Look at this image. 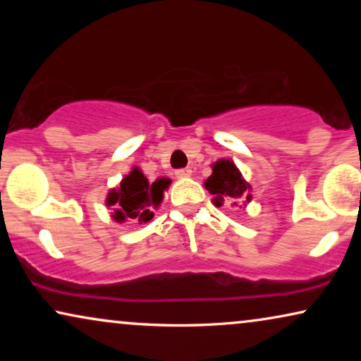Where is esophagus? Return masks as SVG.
Listing matches in <instances>:
<instances>
[{
  "instance_id": "esophagus-1",
  "label": "esophagus",
  "mask_w": 361,
  "mask_h": 361,
  "mask_svg": "<svg viewBox=\"0 0 361 361\" xmlns=\"http://www.w3.org/2000/svg\"><path fill=\"white\" fill-rule=\"evenodd\" d=\"M190 176H192L190 167H184V169H177L176 171L177 179H185V177H190Z\"/></svg>"
}]
</instances>
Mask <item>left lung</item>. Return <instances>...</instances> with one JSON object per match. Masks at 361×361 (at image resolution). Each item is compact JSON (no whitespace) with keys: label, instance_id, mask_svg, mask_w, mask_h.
I'll return each mask as SVG.
<instances>
[{"label":"left lung","instance_id":"obj_1","mask_svg":"<svg viewBox=\"0 0 361 361\" xmlns=\"http://www.w3.org/2000/svg\"><path fill=\"white\" fill-rule=\"evenodd\" d=\"M212 167L214 172L205 180V189L215 195V205L221 207L224 202H228L231 207H236L238 200L243 199L246 190L250 189L248 182L241 177V172L230 159L216 161ZM246 200H250V195H246Z\"/></svg>","mask_w":361,"mask_h":361}]
</instances>
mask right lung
<instances>
[{
  "label": "right lung",
  "instance_id": "1",
  "mask_svg": "<svg viewBox=\"0 0 361 361\" xmlns=\"http://www.w3.org/2000/svg\"><path fill=\"white\" fill-rule=\"evenodd\" d=\"M171 184L169 179H157L149 184L146 176L135 167L128 174L118 189L110 190L106 204L115 207L113 219L123 221L125 219H135L140 224L149 221L154 214L152 207H157L162 200V192Z\"/></svg>",
  "mask_w": 361,
  "mask_h": 361
}]
</instances>
